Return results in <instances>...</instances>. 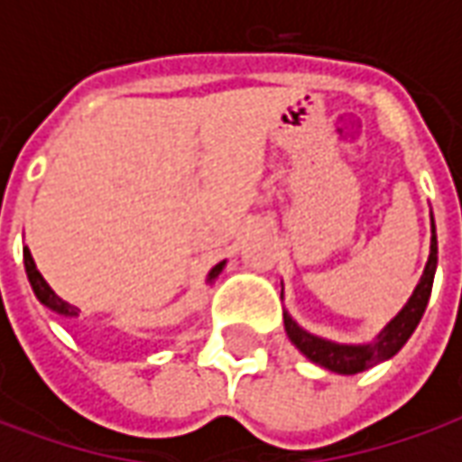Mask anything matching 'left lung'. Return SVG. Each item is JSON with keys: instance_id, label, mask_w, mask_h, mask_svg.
<instances>
[{"instance_id": "left-lung-1", "label": "left lung", "mask_w": 462, "mask_h": 462, "mask_svg": "<svg viewBox=\"0 0 462 462\" xmlns=\"http://www.w3.org/2000/svg\"><path fill=\"white\" fill-rule=\"evenodd\" d=\"M430 254H428L426 270L418 280L416 290L408 297L403 304V310L398 311L393 319L388 321L383 329L378 331L376 339L368 344H339V341L324 339L317 334H310L307 329H301L297 321L291 319L290 311H284V331L294 346L300 348L304 356L314 361L317 366L341 374V376H351L358 371L376 366L381 361H388L391 356H396L398 351L403 348L411 334L416 331L418 321L423 317V311L430 300V290H433V277H436L438 267V237H436V222L430 217Z\"/></svg>"}]
</instances>
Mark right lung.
Segmentation results:
<instances>
[{
	"mask_svg": "<svg viewBox=\"0 0 462 462\" xmlns=\"http://www.w3.org/2000/svg\"><path fill=\"white\" fill-rule=\"evenodd\" d=\"M24 267H26V277H29V284H32V290H34V294H36V300L42 301L46 310H51L54 314H59V317H69V319H74V317H79V314H81V310H79V307H74V304L64 301L54 290H51V287H49V282L42 277V272L36 270V262H34V257H32L29 247H24ZM222 267H225V260L217 262V264L212 267L210 274H208V284H212V282L217 280V274L222 272Z\"/></svg>",
	"mask_w": 462,
	"mask_h": 462,
	"instance_id": "1",
	"label": "right lung"
}]
</instances>
